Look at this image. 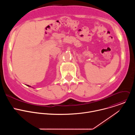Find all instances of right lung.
I'll return each mask as SVG.
<instances>
[{"instance_id":"add662e5","label":"right lung","mask_w":135,"mask_h":135,"mask_svg":"<svg viewBox=\"0 0 135 135\" xmlns=\"http://www.w3.org/2000/svg\"><path fill=\"white\" fill-rule=\"evenodd\" d=\"M27 86H30V87H31L30 86H29V85H27Z\"/></svg>"}]
</instances>
